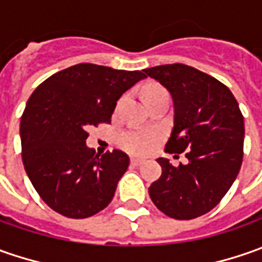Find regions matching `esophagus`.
Returning <instances> with one entry per match:
<instances>
[{
  "instance_id": "1",
  "label": "esophagus",
  "mask_w": 262,
  "mask_h": 262,
  "mask_svg": "<svg viewBox=\"0 0 262 262\" xmlns=\"http://www.w3.org/2000/svg\"><path fill=\"white\" fill-rule=\"evenodd\" d=\"M143 163H144L143 159H137V157H133V159H131V165H133V166H140V165H143Z\"/></svg>"
}]
</instances>
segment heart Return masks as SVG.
Here are the masks:
<instances>
[{"mask_svg": "<svg viewBox=\"0 0 262 262\" xmlns=\"http://www.w3.org/2000/svg\"><path fill=\"white\" fill-rule=\"evenodd\" d=\"M160 93H166V92L162 87H148L146 92V99L155 95H160ZM159 141H160V134L157 131H151V129H131V131H126L125 134H122L121 137L122 147L134 155L150 153Z\"/></svg>", "mask_w": 262, "mask_h": 262, "instance_id": "1", "label": "heart"}]
</instances>
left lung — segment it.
<instances>
[{"mask_svg":"<svg viewBox=\"0 0 262 262\" xmlns=\"http://www.w3.org/2000/svg\"><path fill=\"white\" fill-rule=\"evenodd\" d=\"M173 99L175 119L167 153H184L188 163L172 166L157 159L162 175L148 194L155 206L176 220L213 210L235 182L244 157V116L235 96L214 77L184 64L144 70Z\"/></svg>","mask_w":262,"mask_h":262,"instance_id":"1","label":"left lung"}]
</instances>
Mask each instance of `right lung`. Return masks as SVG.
Wrapping results in <instances>:
<instances>
[{
  "label": "right lung",
  "instance_id": "obj_1",
  "mask_svg": "<svg viewBox=\"0 0 262 262\" xmlns=\"http://www.w3.org/2000/svg\"><path fill=\"white\" fill-rule=\"evenodd\" d=\"M146 78L143 71L77 64L46 78L27 100L20 122L21 159L37 194L54 211L86 219L112 201L129 157L96 155L87 128L109 124L116 102Z\"/></svg>",
  "mask_w": 262,
  "mask_h": 262
}]
</instances>
